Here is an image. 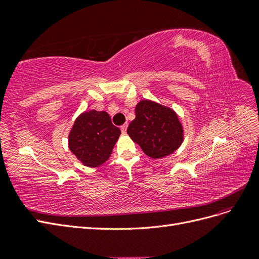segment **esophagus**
Segmentation results:
<instances>
[{
  "label": "esophagus",
  "instance_id": "obj_1",
  "mask_svg": "<svg viewBox=\"0 0 259 259\" xmlns=\"http://www.w3.org/2000/svg\"><path fill=\"white\" fill-rule=\"evenodd\" d=\"M126 130H127V124H123L122 126H121V131H122L123 134H125V133H126Z\"/></svg>",
  "mask_w": 259,
  "mask_h": 259
}]
</instances>
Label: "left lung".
<instances>
[{
    "instance_id": "1",
    "label": "left lung",
    "mask_w": 259,
    "mask_h": 259,
    "mask_svg": "<svg viewBox=\"0 0 259 259\" xmlns=\"http://www.w3.org/2000/svg\"><path fill=\"white\" fill-rule=\"evenodd\" d=\"M136 117L127 134L152 159L173 153L182 145L184 131L171 109L151 100H142L135 108Z\"/></svg>"
}]
</instances>
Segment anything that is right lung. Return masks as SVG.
<instances>
[{
    "label": "right lung",
    "mask_w": 259,
    "mask_h": 259,
    "mask_svg": "<svg viewBox=\"0 0 259 259\" xmlns=\"http://www.w3.org/2000/svg\"><path fill=\"white\" fill-rule=\"evenodd\" d=\"M120 134L107 112L91 110L77 116L69 134V148L85 166L96 167L111 155Z\"/></svg>",
    "instance_id": "right-lung-1"
}]
</instances>
